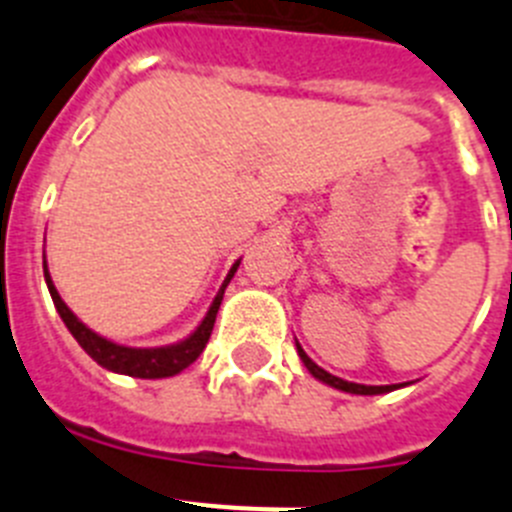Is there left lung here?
<instances>
[{
  "mask_svg": "<svg viewBox=\"0 0 512 512\" xmlns=\"http://www.w3.org/2000/svg\"><path fill=\"white\" fill-rule=\"evenodd\" d=\"M297 354H300L302 364L307 366V372H310L312 377L320 379V382H325V384H330V387H336V390L351 392V395H382V392H392V390H397V384H382V387H369V384L346 382V379L333 377V374H328V372H325V369H320V366L315 364V361H312L310 356H307L300 346H297Z\"/></svg>",
  "mask_w": 512,
  "mask_h": 512,
  "instance_id": "obj_1",
  "label": "left lung"
}]
</instances>
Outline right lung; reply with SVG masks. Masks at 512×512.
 <instances>
[{
  "instance_id": "add662e5",
  "label": "right lung",
  "mask_w": 512,
  "mask_h": 512,
  "mask_svg": "<svg viewBox=\"0 0 512 512\" xmlns=\"http://www.w3.org/2000/svg\"><path fill=\"white\" fill-rule=\"evenodd\" d=\"M241 261H235L233 269L228 271V277H225L223 287L217 292L215 302H212L210 312L205 315V320L200 323V328L194 330L192 336L184 338L182 343H174V346H164V348H130V346H120V343H112L107 338L97 336L94 330H89L87 325L81 323L76 318L74 312L66 307V302L61 300V295L56 292L51 282V274L45 269V282H48V289H51L53 305H56L58 315L66 323V328L71 330V336L79 341V346L97 361L99 366L104 369H110V372L117 374H128V377H140V379H164V377H174L182 369H187L192 361H197V356L205 351L207 341H210L212 325H215L217 310H220V302H223L225 287L233 279L235 269H238Z\"/></svg>"
}]
</instances>
